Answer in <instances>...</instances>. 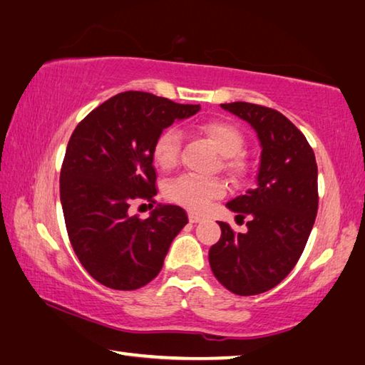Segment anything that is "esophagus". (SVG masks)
<instances>
[{
    "label": "esophagus",
    "mask_w": 365,
    "mask_h": 365,
    "mask_svg": "<svg viewBox=\"0 0 365 365\" xmlns=\"http://www.w3.org/2000/svg\"><path fill=\"white\" fill-rule=\"evenodd\" d=\"M203 218L200 215H197V213H189V221L190 222H200Z\"/></svg>",
    "instance_id": "1"
}]
</instances>
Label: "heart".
<instances>
[{
    "label": "heart",
    "mask_w": 365,
    "mask_h": 365,
    "mask_svg": "<svg viewBox=\"0 0 365 365\" xmlns=\"http://www.w3.org/2000/svg\"><path fill=\"white\" fill-rule=\"evenodd\" d=\"M199 131L210 139L222 157L221 166L237 176L245 170L244 160L237 153L244 145V134L237 126L225 120H210L199 126ZM181 150V133L176 128H166L158 134L152 145L153 162L162 170H170L178 163ZM225 194V184L220 179H202L195 176H179L165 189L166 199L192 212H203L212 200Z\"/></svg>",
    "instance_id": "heart-1"
}]
</instances>
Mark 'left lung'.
<instances>
[{
    "label": "left lung",
    "mask_w": 365,
    "mask_h": 365,
    "mask_svg": "<svg viewBox=\"0 0 365 365\" xmlns=\"http://www.w3.org/2000/svg\"><path fill=\"white\" fill-rule=\"evenodd\" d=\"M225 110L250 123L261 145L257 184L227 202L237 216H250L245 234L220 222L221 239L210 248L215 277L235 295L271 290L298 263L314 226L317 163L304 134L274 108L231 102Z\"/></svg>",
    "instance_id": "left-lung-1"
}]
</instances>
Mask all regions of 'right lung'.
Listing matches in <instances>:
<instances>
[{
  "label": "right lung",
  "instance_id": "obj_1",
  "mask_svg": "<svg viewBox=\"0 0 365 365\" xmlns=\"http://www.w3.org/2000/svg\"><path fill=\"white\" fill-rule=\"evenodd\" d=\"M200 106L150 93L113 96L83 118L61 170V203L70 244L89 276L113 290H136L162 271L173 239L187 225L181 207L158 205L147 220L131 215L157 195L152 145L175 120Z\"/></svg>",
  "mask_w": 365,
  "mask_h": 365
}]
</instances>
